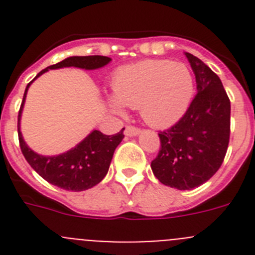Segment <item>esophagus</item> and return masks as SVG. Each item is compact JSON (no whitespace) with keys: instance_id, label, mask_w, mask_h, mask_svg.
<instances>
[{"instance_id":"34e87169","label":"esophagus","mask_w":255,"mask_h":255,"mask_svg":"<svg viewBox=\"0 0 255 255\" xmlns=\"http://www.w3.org/2000/svg\"><path fill=\"white\" fill-rule=\"evenodd\" d=\"M140 132V129L136 128V126H132V125H128L125 129V135L128 136H134V135H138Z\"/></svg>"}]
</instances>
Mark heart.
<instances>
[{"label":"heart","instance_id":"heart-1","mask_svg":"<svg viewBox=\"0 0 255 255\" xmlns=\"http://www.w3.org/2000/svg\"><path fill=\"white\" fill-rule=\"evenodd\" d=\"M111 87L117 102L139 110L143 120L155 128L176 123L194 96V78L188 66L166 60H144L121 67ZM111 107L120 111L117 103L112 102Z\"/></svg>","mask_w":255,"mask_h":255}]
</instances>
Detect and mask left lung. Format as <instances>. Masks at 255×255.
<instances>
[{
    "label": "left lung",
    "mask_w": 255,
    "mask_h": 255,
    "mask_svg": "<svg viewBox=\"0 0 255 255\" xmlns=\"http://www.w3.org/2000/svg\"><path fill=\"white\" fill-rule=\"evenodd\" d=\"M198 93L182 117L158 132L161 147L150 163L154 176L170 188L190 190L221 167L230 141L229 96L220 78L203 61L185 53Z\"/></svg>",
    "instance_id": "left-lung-1"
}]
</instances>
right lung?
<instances>
[{"instance_id": "obj_1", "label": "right lung", "mask_w": 255, "mask_h": 255, "mask_svg": "<svg viewBox=\"0 0 255 255\" xmlns=\"http://www.w3.org/2000/svg\"><path fill=\"white\" fill-rule=\"evenodd\" d=\"M110 61L111 58L106 56H74L42 70L35 78L46 73L48 69L74 66L85 70H93L105 66ZM30 83L25 88V93H24V98H22L19 110V116H17L20 149L25 157L26 162L39 176L43 177L52 185H56L61 189L83 191L93 188L107 175L115 149L124 139V129L115 135H105L98 130H93L82 143H79L75 148L69 152L55 155V157H44V155L37 154L30 148H28L20 132V116H21L22 105L25 101L26 92Z\"/></svg>"}]
</instances>
